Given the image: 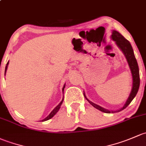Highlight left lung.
Returning <instances> with one entry per match:
<instances>
[{
	"mask_svg": "<svg viewBox=\"0 0 146 146\" xmlns=\"http://www.w3.org/2000/svg\"><path fill=\"white\" fill-rule=\"evenodd\" d=\"M111 38L115 42V43H116V45L117 46V47L121 50V52H123V54H124V56H125L127 62H128L129 69H130L131 70V73L132 82H132L131 91L130 94H129L125 104L124 105V106L121 107V108H119V110H107L106 108H102L101 106H98V105L95 104L94 103L91 102V100H88L86 98V94L84 93V97L86 98V99L88 100V103H89L91 106H94V108L99 110L101 111V112H106V113L118 112L121 111L122 110L125 109V108L130 104L131 102L133 100V99L134 98L135 96H136L138 91H139V86H140V76H139V66H138L137 61H136V58H135L134 52H133V48H132V46L131 45V43H129L128 40L126 39L119 32H118L116 30H112V31Z\"/></svg>",
	"mask_w": 146,
	"mask_h": 146,
	"instance_id": "8db88e82",
	"label": "left lung"
}]
</instances>
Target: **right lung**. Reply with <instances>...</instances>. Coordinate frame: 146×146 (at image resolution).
<instances>
[{"instance_id":"1","label":"right lung","mask_w":146,"mask_h":146,"mask_svg":"<svg viewBox=\"0 0 146 146\" xmlns=\"http://www.w3.org/2000/svg\"><path fill=\"white\" fill-rule=\"evenodd\" d=\"M8 64H9V61L8 62H7V64H6V67H5V73H6V71H7V66H8ZM64 87H65V84H64V86H63V88H62V93L63 94H64ZM63 100H64V96H63V98H62V101L60 102V103H59V104L58 105V106H57L56 107H55V108H54L53 110H52V112H50V114H49V115L48 116H47L46 117V118L45 119H42L41 121H47V120H48V119H51L52 117L54 116V115H55V114L57 113V112H58V111H59V110H60V107H61V105L62 104V102H63Z\"/></svg>"}]
</instances>
